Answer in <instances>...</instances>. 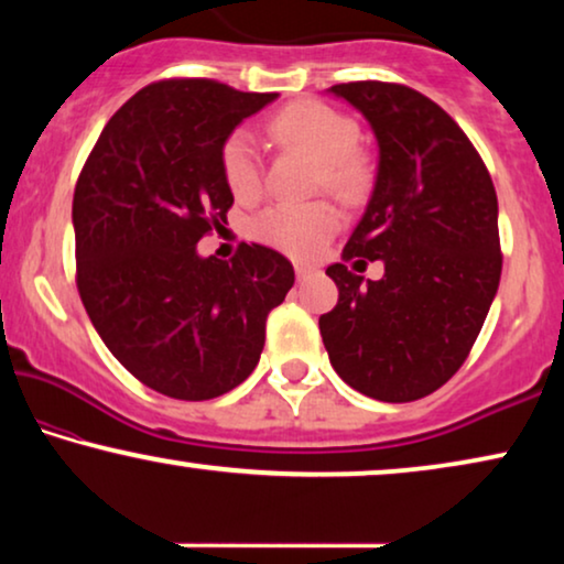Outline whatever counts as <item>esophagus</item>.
Listing matches in <instances>:
<instances>
[{
	"label": "esophagus",
	"instance_id": "34e87169",
	"mask_svg": "<svg viewBox=\"0 0 564 564\" xmlns=\"http://www.w3.org/2000/svg\"><path fill=\"white\" fill-rule=\"evenodd\" d=\"M295 274H297V280H305V276H311V274H313V267H307V264H295Z\"/></svg>",
	"mask_w": 564,
	"mask_h": 564
}]
</instances>
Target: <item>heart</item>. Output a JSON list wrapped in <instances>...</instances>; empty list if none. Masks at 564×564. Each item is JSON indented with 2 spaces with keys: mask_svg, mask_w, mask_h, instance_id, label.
Wrapping results in <instances>:
<instances>
[{
  "mask_svg": "<svg viewBox=\"0 0 564 564\" xmlns=\"http://www.w3.org/2000/svg\"><path fill=\"white\" fill-rule=\"evenodd\" d=\"M269 135L280 145L297 149L318 161V184L344 199H359L372 182V164L357 143V122L344 112L303 99L282 107L269 120ZM220 166L228 189L238 199H253L261 192V161L253 138L246 130H236L226 138L220 151ZM338 230V213L328 203L307 205H272L257 215L251 234L274 249L292 257L307 259Z\"/></svg>",
  "mask_w": 564,
  "mask_h": 564,
  "instance_id": "1",
  "label": "heart"
}]
</instances>
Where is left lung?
Masks as SVG:
<instances>
[{
	"instance_id": "left-lung-1",
	"label": "left lung",
	"mask_w": 564,
	"mask_h": 564,
	"mask_svg": "<svg viewBox=\"0 0 564 564\" xmlns=\"http://www.w3.org/2000/svg\"><path fill=\"white\" fill-rule=\"evenodd\" d=\"M328 91L365 115L380 151L344 259H380L384 274L326 269L338 303L318 321L323 346L349 388L411 403L462 367L498 292L496 187L462 128L421 91L388 82Z\"/></svg>"
}]
</instances>
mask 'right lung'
<instances>
[{
  "mask_svg": "<svg viewBox=\"0 0 564 564\" xmlns=\"http://www.w3.org/2000/svg\"><path fill=\"white\" fill-rule=\"evenodd\" d=\"M280 95L210 79L143 87L112 115L74 189L76 288L112 357L151 390L210 400L259 365L267 315L295 284L280 251L199 257L234 205L226 138Z\"/></svg>",
  "mask_w": 564,
  "mask_h": 564,
  "instance_id": "add662e5",
  "label": "right lung"
}]
</instances>
